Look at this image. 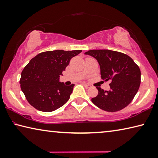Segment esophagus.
Returning a JSON list of instances; mask_svg holds the SVG:
<instances>
[{"label":"esophagus","mask_w":158,"mask_h":158,"mask_svg":"<svg viewBox=\"0 0 158 158\" xmlns=\"http://www.w3.org/2000/svg\"><path fill=\"white\" fill-rule=\"evenodd\" d=\"M83 85H84V86L85 88V89H90V88H91V85L87 84H85V83H83Z\"/></svg>","instance_id":"obj_1"}]
</instances>
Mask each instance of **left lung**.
Segmentation results:
<instances>
[{"instance_id": "obj_1", "label": "left lung", "mask_w": 158, "mask_h": 158, "mask_svg": "<svg viewBox=\"0 0 158 158\" xmlns=\"http://www.w3.org/2000/svg\"><path fill=\"white\" fill-rule=\"evenodd\" d=\"M85 54L94 57L100 67L102 79L110 80V90L97 87L98 94L92 102L104 111L115 112L129 105L141 83V71L129 56L108 49L89 50Z\"/></svg>"}]
</instances>
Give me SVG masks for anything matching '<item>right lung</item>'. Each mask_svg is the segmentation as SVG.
<instances>
[{
	"mask_svg": "<svg viewBox=\"0 0 158 158\" xmlns=\"http://www.w3.org/2000/svg\"><path fill=\"white\" fill-rule=\"evenodd\" d=\"M81 50L48 51L32 58L21 73V89L31 106L41 111L56 110L68 101L74 84L59 81L71 58Z\"/></svg>",
	"mask_w": 158,
	"mask_h": 158,
	"instance_id": "1",
	"label": "right lung"
}]
</instances>
